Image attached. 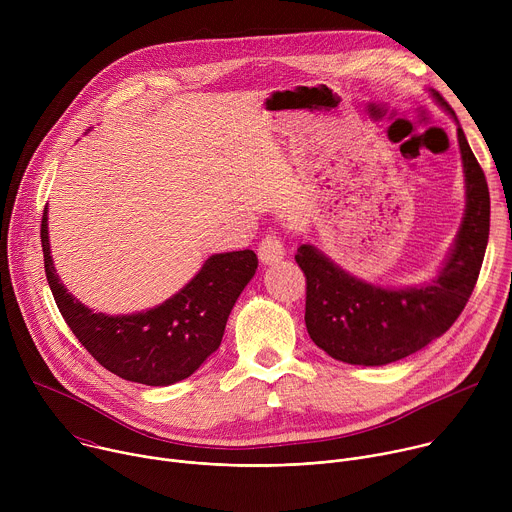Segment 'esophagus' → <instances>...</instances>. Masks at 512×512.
Instances as JSON below:
<instances>
[{
    "mask_svg": "<svg viewBox=\"0 0 512 512\" xmlns=\"http://www.w3.org/2000/svg\"><path fill=\"white\" fill-rule=\"evenodd\" d=\"M257 255L261 259L263 265H273L277 261L283 259L285 255V249H283V243L281 239L275 235V233H269L263 237V241L259 243V249H257Z\"/></svg>",
    "mask_w": 512,
    "mask_h": 512,
    "instance_id": "obj_1",
    "label": "esophagus"
}]
</instances>
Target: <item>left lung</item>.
I'll return each mask as SVG.
<instances>
[{
	"mask_svg": "<svg viewBox=\"0 0 512 512\" xmlns=\"http://www.w3.org/2000/svg\"><path fill=\"white\" fill-rule=\"evenodd\" d=\"M429 95L458 125L466 188L462 225L437 275L421 285L383 287L348 273L310 243L296 253L308 283V334L348 364L383 367L440 338L462 314L482 267L490 231L488 184L454 109L437 91Z\"/></svg>",
	"mask_w": 512,
	"mask_h": 512,
	"instance_id": "8db88e82",
	"label": "left lung"
}]
</instances>
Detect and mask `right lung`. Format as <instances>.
<instances>
[{"label": "right lung", "instance_id": "right-lung-1", "mask_svg": "<svg viewBox=\"0 0 512 512\" xmlns=\"http://www.w3.org/2000/svg\"><path fill=\"white\" fill-rule=\"evenodd\" d=\"M46 279L56 306L79 342L113 375L148 387L188 379L221 346L229 314L257 269L249 249L210 255L164 304L123 316L93 312L70 294L54 269L48 210L42 216Z\"/></svg>", "mask_w": 512, "mask_h": 512}]
</instances>
